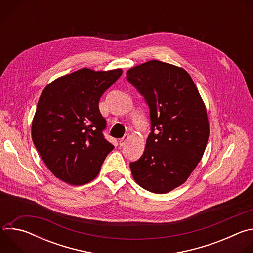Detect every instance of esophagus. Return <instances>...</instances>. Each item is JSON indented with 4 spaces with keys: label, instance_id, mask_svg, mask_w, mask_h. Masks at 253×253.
<instances>
[{
    "label": "esophagus",
    "instance_id": "esophagus-1",
    "mask_svg": "<svg viewBox=\"0 0 253 253\" xmlns=\"http://www.w3.org/2000/svg\"><path fill=\"white\" fill-rule=\"evenodd\" d=\"M128 138H129V136H128V135H125L122 139H120V140H119V145H120V146H124L125 144H126V142H127V140H128Z\"/></svg>",
    "mask_w": 253,
    "mask_h": 253
}]
</instances>
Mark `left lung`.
<instances>
[{
    "label": "left lung",
    "mask_w": 253,
    "mask_h": 253,
    "mask_svg": "<svg viewBox=\"0 0 253 253\" xmlns=\"http://www.w3.org/2000/svg\"><path fill=\"white\" fill-rule=\"evenodd\" d=\"M128 81L146 100L151 133L141 158L130 163L135 182L163 194L182 185L201 160L209 137L205 104L188 72L151 60L130 68Z\"/></svg>",
    "instance_id": "left-lung-1"
}]
</instances>
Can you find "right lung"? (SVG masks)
<instances>
[{
  "instance_id": "1",
  "label": "right lung",
  "mask_w": 253,
  "mask_h": 253,
  "mask_svg": "<svg viewBox=\"0 0 253 253\" xmlns=\"http://www.w3.org/2000/svg\"><path fill=\"white\" fill-rule=\"evenodd\" d=\"M122 69L82 68L43 90L32 121V140L48 169L62 181L84 185L97 177L114 146L102 133L99 101Z\"/></svg>"
}]
</instances>
